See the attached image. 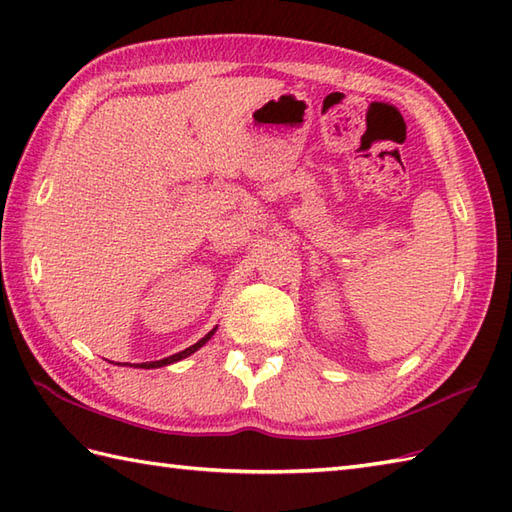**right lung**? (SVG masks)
<instances>
[{"mask_svg":"<svg viewBox=\"0 0 512 512\" xmlns=\"http://www.w3.org/2000/svg\"><path fill=\"white\" fill-rule=\"evenodd\" d=\"M215 330H217V325L215 328L209 332V334H204L202 339L198 341V343H193L191 347H187V350H182V352H178V354H171V356H167V358H160V361H149V363H136L134 367H140V369H156V367H165V365H171V363H178V361H182V358H187V356H191L193 352H198L200 347L211 339V336L215 334Z\"/></svg>","mask_w":512,"mask_h":512,"instance_id":"right-lung-1","label":"right lung"}]
</instances>
